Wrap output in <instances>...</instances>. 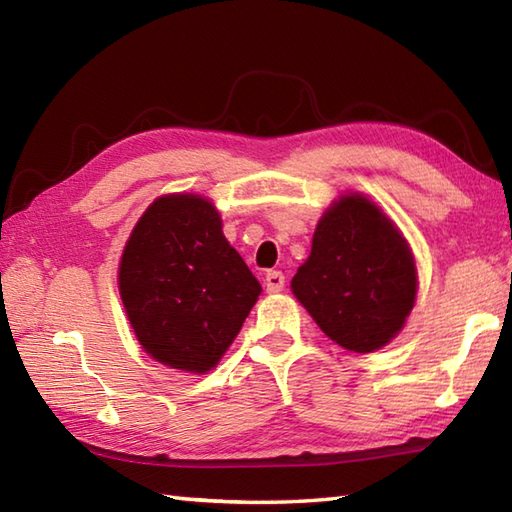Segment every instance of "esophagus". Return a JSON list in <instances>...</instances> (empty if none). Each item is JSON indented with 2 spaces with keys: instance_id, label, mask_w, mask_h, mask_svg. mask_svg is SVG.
<instances>
[{
  "instance_id": "esophagus-1",
  "label": "esophagus",
  "mask_w": 512,
  "mask_h": 512,
  "mask_svg": "<svg viewBox=\"0 0 512 512\" xmlns=\"http://www.w3.org/2000/svg\"><path fill=\"white\" fill-rule=\"evenodd\" d=\"M286 286V277L279 273V270H270V273H266V279H264V288L266 292H270V295H275V292H281Z\"/></svg>"
}]
</instances>
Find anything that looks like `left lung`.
I'll return each instance as SVG.
<instances>
[{
	"instance_id": "8db88e82",
	"label": "left lung",
	"mask_w": 512,
	"mask_h": 512,
	"mask_svg": "<svg viewBox=\"0 0 512 512\" xmlns=\"http://www.w3.org/2000/svg\"><path fill=\"white\" fill-rule=\"evenodd\" d=\"M290 288L325 336L367 354L405 328L418 270L398 226L367 195L350 191L321 215Z\"/></svg>"
}]
</instances>
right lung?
Returning <instances> with one entry per match:
<instances>
[{"instance_id":"right-lung-1","label":"right lung","mask_w":512,"mask_h":512,"mask_svg":"<svg viewBox=\"0 0 512 512\" xmlns=\"http://www.w3.org/2000/svg\"><path fill=\"white\" fill-rule=\"evenodd\" d=\"M118 292L154 361L191 374L220 363L262 286L195 193L160 195L140 215L118 264Z\"/></svg>"}]
</instances>
